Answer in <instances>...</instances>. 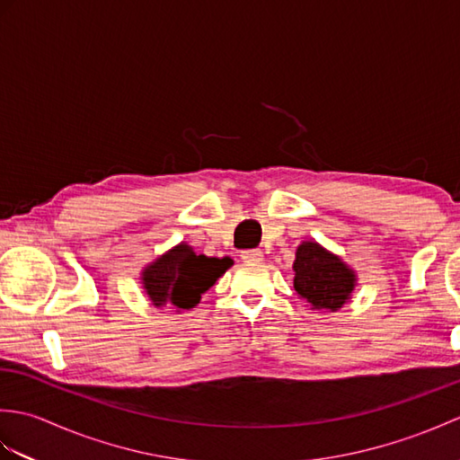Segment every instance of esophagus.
Here are the masks:
<instances>
[{"label":"esophagus","instance_id":"1","mask_svg":"<svg viewBox=\"0 0 460 460\" xmlns=\"http://www.w3.org/2000/svg\"><path fill=\"white\" fill-rule=\"evenodd\" d=\"M241 261L243 262H261L262 261V251H259V249L243 251L241 252Z\"/></svg>","mask_w":460,"mask_h":460}]
</instances>
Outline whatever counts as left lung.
Wrapping results in <instances>:
<instances>
[{
  "instance_id": "obj_1",
  "label": "left lung",
  "mask_w": 460,
  "mask_h": 460,
  "mask_svg": "<svg viewBox=\"0 0 460 460\" xmlns=\"http://www.w3.org/2000/svg\"><path fill=\"white\" fill-rule=\"evenodd\" d=\"M292 269L298 298L318 312H336L348 305L358 285L356 270L316 241L300 243Z\"/></svg>"
}]
</instances>
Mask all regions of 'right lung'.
<instances>
[{"mask_svg":"<svg viewBox=\"0 0 460 460\" xmlns=\"http://www.w3.org/2000/svg\"><path fill=\"white\" fill-rule=\"evenodd\" d=\"M233 265L229 257L198 255L188 243L165 251L140 272L144 295L154 308L190 310L199 305L201 295Z\"/></svg>","mask_w":460,"mask_h":460,"instance_id":"add662e5","label":"right lung"}]
</instances>
